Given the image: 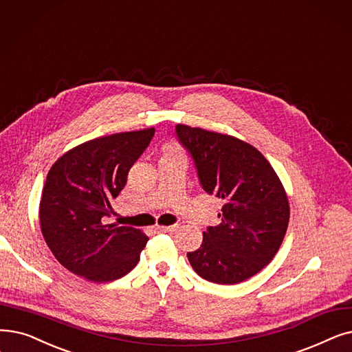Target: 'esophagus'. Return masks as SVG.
Here are the masks:
<instances>
[{"label": "esophagus", "instance_id": "1", "mask_svg": "<svg viewBox=\"0 0 352 352\" xmlns=\"http://www.w3.org/2000/svg\"><path fill=\"white\" fill-rule=\"evenodd\" d=\"M178 226H158V230L161 232H168V233H174L178 230Z\"/></svg>", "mask_w": 352, "mask_h": 352}]
</instances>
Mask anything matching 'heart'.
Listing matches in <instances>:
<instances>
[{"label":"heart","instance_id":"heart-1","mask_svg":"<svg viewBox=\"0 0 352 352\" xmlns=\"http://www.w3.org/2000/svg\"><path fill=\"white\" fill-rule=\"evenodd\" d=\"M165 152H168V154H181V152H179V148H178L177 145H174V144L168 145V146L165 148Z\"/></svg>","mask_w":352,"mask_h":352}]
</instances>
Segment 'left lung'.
<instances>
[{"label": "left lung", "instance_id": "1", "mask_svg": "<svg viewBox=\"0 0 352 352\" xmlns=\"http://www.w3.org/2000/svg\"><path fill=\"white\" fill-rule=\"evenodd\" d=\"M207 194L223 200L221 223L187 253L197 274L236 285L261 272L278 253L289 224V201L276 171L261 151L236 136L178 124Z\"/></svg>", "mask_w": 352, "mask_h": 352}]
</instances>
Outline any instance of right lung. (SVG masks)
Segmentation results:
<instances>
[{
	"label": "right lung",
	"mask_w": 352,
	"mask_h": 352,
	"mask_svg": "<svg viewBox=\"0 0 352 352\" xmlns=\"http://www.w3.org/2000/svg\"><path fill=\"white\" fill-rule=\"evenodd\" d=\"M155 129L112 133L69 149L50 168L38 207L41 234L60 265L90 282H112L140 262L148 236L106 224L111 201Z\"/></svg>",
	"instance_id": "1"
}]
</instances>
